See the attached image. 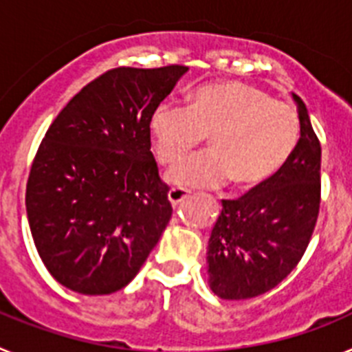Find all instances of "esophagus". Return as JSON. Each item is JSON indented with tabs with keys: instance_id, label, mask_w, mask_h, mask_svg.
I'll return each mask as SVG.
<instances>
[{
	"instance_id": "1",
	"label": "esophagus",
	"mask_w": 352,
	"mask_h": 352,
	"mask_svg": "<svg viewBox=\"0 0 352 352\" xmlns=\"http://www.w3.org/2000/svg\"><path fill=\"white\" fill-rule=\"evenodd\" d=\"M167 197H169V201L173 206H178V204L183 203L185 199L190 197V192L185 190V188H170L169 194H167Z\"/></svg>"
}]
</instances>
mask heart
I'll list each match as a JSON object with an SVG mask.
<instances>
[{"mask_svg":"<svg viewBox=\"0 0 352 352\" xmlns=\"http://www.w3.org/2000/svg\"><path fill=\"white\" fill-rule=\"evenodd\" d=\"M151 133L164 166L178 164L210 138L208 153L170 170L173 185L213 188L234 179L241 188H257L291 160L301 125L291 104L250 84L219 82L199 88L188 107L162 102L151 116Z\"/></svg>","mask_w":352,"mask_h":352,"instance_id":"b5f03b06","label":"heart"}]
</instances>
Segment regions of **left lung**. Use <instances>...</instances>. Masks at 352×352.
Wrapping results in <instances>:
<instances>
[{"mask_svg":"<svg viewBox=\"0 0 352 352\" xmlns=\"http://www.w3.org/2000/svg\"><path fill=\"white\" fill-rule=\"evenodd\" d=\"M300 142L284 169L238 199H222L208 243L211 291L248 300L272 291L309 247L321 204V142L300 96Z\"/></svg>","mask_w":352,"mask_h":352,"instance_id":"obj_1","label":"left lung"}]
</instances>
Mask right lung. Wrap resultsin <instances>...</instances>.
I'll list each match as a JSON object with an SVG mask.
<instances>
[{
  "instance_id": "1",
  "label": "right lung",
  "mask_w": 352,
  "mask_h": 352,
  "mask_svg": "<svg viewBox=\"0 0 352 352\" xmlns=\"http://www.w3.org/2000/svg\"><path fill=\"white\" fill-rule=\"evenodd\" d=\"M188 70L118 67L56 116L31 164V236L56 280L111 294L139 273L173 217L151 153L153 111Z\"/></svg>"
}]
</instances>
